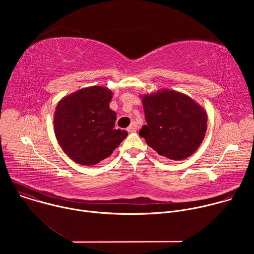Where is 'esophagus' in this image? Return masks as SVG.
<instances>
[{"label":"esophagus","mask_w":254,"mask_h":254,"mask_svg":"<svg viewBox=\"0 0 254 254\" xmlns=\"http://www.w3.org/2000/svg\"><path fill=\"white\" fill-rule=\"evenodd\" d=\"M136 129H137V125L135 123H131L130 126L127 127V131H129V132L135 131Z\"/></svg>","instance_id":"obj_1"}]
</instances>
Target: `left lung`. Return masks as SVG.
<instances>
[{"label":"left lung","mask_w":254,"mask_h":254,"mask_svg":"<svg viewBox=\"0 0 254 254\" xmlns=\"http://www.w3.org/2000/svg\"><path fill=\"white\" fill-rule=\"evenodd\" d=\"M147 125L139 135L168 160L181 161L200 147L207 130V113L189 95L162 88L140 95Z\"/></svg>","instance_id":"obj_1"}]
</instances>
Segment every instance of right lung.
<instances>
[{
	"label": "right lung",
	"mask_w": 254,
	"mask_h": 254,
	"mask_svg": "<svg viewBox=\"0 0 254 254\" xmlns=\"http://www.w3.org/2000/svg\"><path fill=\"white\" fill-rule=\"evenodd\" d=\"M114 92L104 86L81 88L61 98L56 106L54 132L63 152L75 163L93 166L110 157L127 137L116 129L111 110Z\"/></svg>",
	"instance_id": "obj_1"
}]
</instances>
